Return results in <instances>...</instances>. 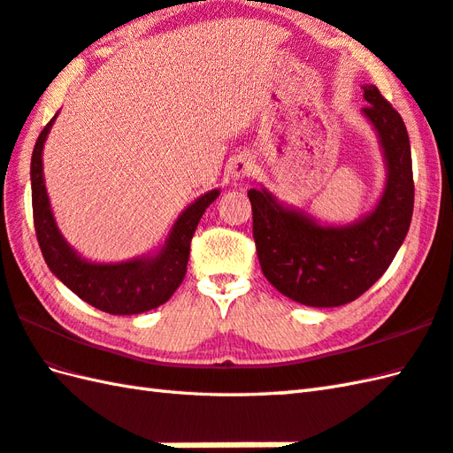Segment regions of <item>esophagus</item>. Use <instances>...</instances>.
<instances>
[{
  "label": "esophagus",
  "instance_id": "obj_1",
  "mask_svg": "<svg viewBox=\"0 0 453 453\" xmlns=\"http://www.w3.org/2000/svg\"><path fill=\"white\" fill-rule=\"evenodd\" d=\"M252 168H254L252 160H250V158L244 157V155H238V157H234V158L228 163V173H230V176H233L234 180H244V178H248L250 173H252Z\"/></svg>",
  "mask_w": 453,
  "mask_h": 453
}]
</instances>
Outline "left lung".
Listing matches in <instances>:
<instances>
[{
	"mask_svg": "<svg viewBox=\"0 0 453 453\" xmlns=\"http://www.w3.org/2000/svg\"><path fill=\"white\" fill-rule=\"evenodd\" d=\"M363 88V114L376 129L388 170L384 192L368 215L349 225H321L265 188L248 192L261 271L280 295L304 306H343L366 293L394 261L413 217L407 127L374 85Z\"/></svg>",
	"mask_w": 453,
	"mask_h": 453,
	"instance_id": "8db88e82",
	"label": "left lung"
}]
</instances>
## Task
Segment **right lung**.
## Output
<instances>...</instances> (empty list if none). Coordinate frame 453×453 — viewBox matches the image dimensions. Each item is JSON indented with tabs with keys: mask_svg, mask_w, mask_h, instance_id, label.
Segmentation results:
<instances>
[{
	"mask_svg": "<svg viewBox=\"0 0 453 453\" xmlns=\"http://www.w3.org/2000/svg\"><path fill=\"white\" fill-rule=\"evenodd\" d=\"M56 118L58 114L40 132L33 158H30L35 230L50 271L87 304L108 311V314H143V311L165 304L186 277L189 244H192L199 219L203 217L205 209L213 203L220 192L211 189V192L199 196L192 205H188L182 215L176 219L165 244L155 254L119 261V264L88 261L79 256L59 233L44 186L42 150Z\"/></svg>",
	"mask_w": 453,
	"mask_h": 453,
	"instance_id": "right-lung-1",
	"label": "right lung"
}]
</instances>
